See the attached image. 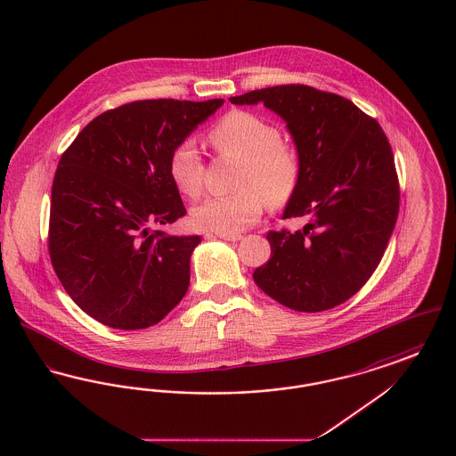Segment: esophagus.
Here are the masks:
<instances>
[{"label": "esophagus", "instance_id": "1", "mask_svg": "<svg viewBox=\"0 0 456 456\" xmlns=\"http://www.w3.org/2000/svg\"><path fill=\"white\" fill-rule=\"evenodd\" d=\"M217 236L220 239H224V240H232V242H236V240H240V234H222V232H217Z\"/></svg>", "mask_w": 456, "mask_h": 456}]
</instances>
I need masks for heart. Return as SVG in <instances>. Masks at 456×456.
I'll list each match as a JSON object with an SVG mask.
<instances>
[{
  "label": "heart",
  "mask_w": 456,
  "mask_h": 456,
  "mask_svg": "<svg viewBox=\"0 0 456 456\" xmlns=\"http://www.w3.org/2000/svg\"><path fill=\"white\" fill-rule=\"evenodd\" d=\"M212 147L242 160L239 193L210 196L191 210L196 227L239 234L260 220L264 200L285 205L299 186L303 160L297 147L282 138L281 128L249 110H231L208 131ZM169 175L183 195L196 198L203 190L205 164L193 140L179 142L169 155Z\"/></svg>",
  "instance_id": "obj_1"
}]
</instances>
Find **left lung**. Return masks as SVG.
Instances as JSON below:
<instances>
[{
    "label": "left lung",
    "mask_w": 456,
    "mask_h": 456,
    "mask_svg": "<svg viewBox=\"0 0 456 456\" xmlns=\"http://www.w3.org/2000/svg\"><path fill=\"white\" fill-rule=\"evenodd\" d=\"M229 101L261 102L279 114L303 160L282 218L307 224L266 234L272 256L255 270V282L294 311L346 303L379 265L398 217L400 188L385 131L348 99L307 86L261 88Z\"/></svg>",
    "instance_id": "1"
}]
</instances>
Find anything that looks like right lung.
Instances as JSON below:
<instances>
[{"label": "right lung", "instance_id": "obj_1", "mask_svg": "<svg viewBox=\"0 0 456 456\" xmlns=\"http://www.w3.org/2000/svg\"><path fill=\"white\" fill-rule=\"evenodd\" d=\"M224 99H153L92 119L58 164L49 256L68 296L118 330L159 323L184 297L200 236H169L186 214L169 155Z\"/></svg>", "mask_w": 456, "mask_h": 456}]
</instances>
